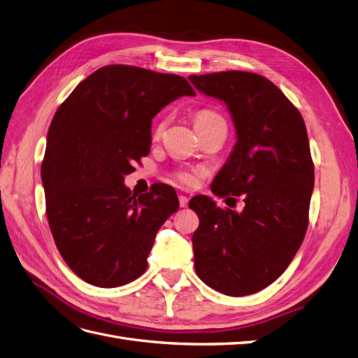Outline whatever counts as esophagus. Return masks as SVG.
<instances>
[{"label": "esophagus", "instance_id": "1", "mask_svg": "<svg viewBox=\"0 0 358 358\" xmlns=\"http://www.w3.org/2000/svg\"><path fill=\"white\" fill-rule=\"evenodd\" d=\"M188 197L187 196H179V204H180V208H187L188 206Z\"/></svg>", "mask_w": 358, "mask_h": 358}]
</instances>
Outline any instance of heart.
Listing matches in <instances>:
<instances>
[{
	"label": "heart",
	"instance_id": "obj_1",
	"mask_svg": "<svg viewBox=\"0 0 358 358\" xmlns=\"http://www.w3.org/2000/svg\"><path fill=\"white\" fill-rule=\"evenodd\" d=\"M215 116H218V115L210 112V110H201V112H199L197 116H196V122H197V121H203V119L215 117ZM164 127H166V122L161 121V122L155 127V129H154V136H155V137L161 136V133H162V129H164ZM178 178H179V180H180L182 183H185V185H192V183L196 182V175H194V173H188V171L179 173Z\"/></svg>",
	"mask_w": 358,
	"mask_h": 358
}]
</instances>
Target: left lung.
Instances as JSON below:
<instances>
[{"label":"left lung","mask_w":358,"mask_h":358,"mask_svg":"<svg viewBox=\"0 0 358 358\" xmlns=\"http://www.w3.org/2000/svg\"><path fill=\"white\" fill-rule=\"evenodd\" d=\"M196 90L225 103L236 145L212 182L218 197H243L242 212L208 196L191 199L199 215L194 264L206 285L241 297L284 273L308 229L313 162L300 112L276 85L248 71L192 74Z\"/></svg>","instance_id":"obj_1"}]
</instances>
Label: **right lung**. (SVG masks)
<instances>
[{
    "label": "right lung",
    "mask_w": 358,
    "mask_h": 358,
    "mask_svg": "<svg viewBox=\"0 0 358 358\" xmlns=\"http://www.w3.org/2000/svg\"><path fill=\"white\" fill-rule=\"evenodd\" d=\"M196 95L176 74L106 66L67 96L48 131L41 182L53 241L85 282L125 285L148 267L157 231L179 209L176 191L134 196L124 178L150 150L154 116Z\"/></svg>",
    "instance_id": "1"
}]
</instances>
